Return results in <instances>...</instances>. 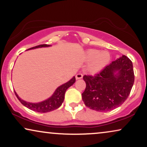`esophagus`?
Listing matches in <instances>:
<instances>
[{"label": "esophagus", "mask_w": 147, "mask_h": 147, "mask_svg": "<svg viewBox=\"0 0 147 147\" xmlns=\"http://www.w3.org/2000/svg\"><path fill=\"white\" fill-rule=\"evenodd\" d=\"M82 76H83V75H82V74L81 73H78L76 75V80H78V79H80V78H82Z\"/></svg>", "instance_id": "34e87169"}]
</instances>
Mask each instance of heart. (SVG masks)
<instances>
[{
  "instance_id": "b5f03b06",
  "label": "heart",
  "mask_w": 147,
  "mask_h": 147,
  "mask_svg": "<svg viewBox=\"0 0 147 147\" xmlns=\"http://www.w3.org/2000/svg\"><path fill=\"white\" fill-rule=\"evenodd\" d=\"M84 60L88 63V71L91 73H96L108 65L111 55L107 51H101L96 49H88L84 54Z\"/></svg>"
}]
</instances>
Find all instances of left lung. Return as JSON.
I'll list each match as a JSON object with an SVG mask.
<instances>
[{
	"label": "left lung",
	"instance_id": "8db88e82",
	"mask_svg": "<svg viewBox=\"0 0 147 147\" xmlns=\"http://www.w3.org/2000/svg\"><path fill=\"white\" fill-rule=\"evenodd\" d=\"M86 88L82 98L86 107L107 112L121 106L129 96L135 81L133 63L123 55L95 76H83Z\"/></svg>",
	"mask_w": 147,
	"mask_h": 147
}]
</instances>
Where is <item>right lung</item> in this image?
I'll return each instance as SVG.
<instances>
[{
    "instance_id": "right-lung-1",
    "label": "right lung",
    "mask_w": 147,
    "mask_h": 147,
    "mask_svg": "<svg viewBox=\"0 0 147 147\" xmlns=\"http://www.w3.org/2000/svg\"><path fill=\"white\" fill-rule=\"evenodd\" d=\"M51 45H40L38 46H36L34 47H32L28 50H31V49H35L38 48H42V47H51ZM76 78L75 76H73L71 80H69L66 83L62 84L60 86H59L55 91L54 92L52 96L49 97V98L46 99L45 100L41 101L39 102H26V101L22 100L20 98L17 93L14 91L15 95L17 97V98L19 100L20 102L24 105V107H27L28 109H30V110L36 111L38 113H48L53 111L55 109H57L61 106L63 104L64 99H65V94L66 90L69 88L70 86L73 85V84L75 82Z\"/></svg>"
}]
</instances>
